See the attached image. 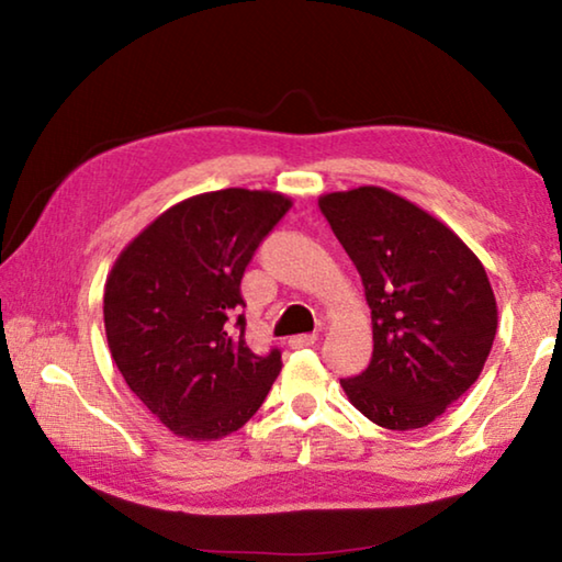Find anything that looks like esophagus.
<instances>
[{
	"instance_id": "1",
	"label": "esophagus",
	"mask_w": 562,
	"mask_h": 562,
	"mask_svg": "<svg viewBox=\"0 0 562 562\" xmlns=\"http://www.w3.org/2000/svg\"><path fill=\"white\" fill-rule=\"evenodd\" d=\"M317 341V335L312 331V335H297V337H290V347L292 349H302V347H312Z\"/></svg>"
}]
</instances>
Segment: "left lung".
<instances>
[{"mask_svg":"<svg viewBox=\"0 0 562 562\" xmlns=\"http://www.w3.org/2000/svg\"><path fill=\"white\" fill-rule=\"evenodd\" d=\"M372 310L374 355L339 379L351 406L392 431L439 418L481 376L498 327L475 252L439 217L379 186L319 195Z\"/></svg>","mask_w":562,"mask_h":562,"instance_id":"8db88e82","label":"left lung"}]
</instances>
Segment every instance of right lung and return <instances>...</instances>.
Masks as SVG:
<instances>
[{"mask_svg": "<svg viewBox=\"0 0 562 562\" xmlns=\"http://www.w3.org/2000/svg\"><path fill=\"white\" fill-rule=\"evenodd\" d=\"M292 201L225 188L186 198L123 247L103 288L111 357L140 402L188 441L250 422L282 369L245 341L240 280Z\"/></svg>", "mask_w": 562, "mask_h": 562, "instance_id": "add662e5", "label": "right lung"}]
</instances>
